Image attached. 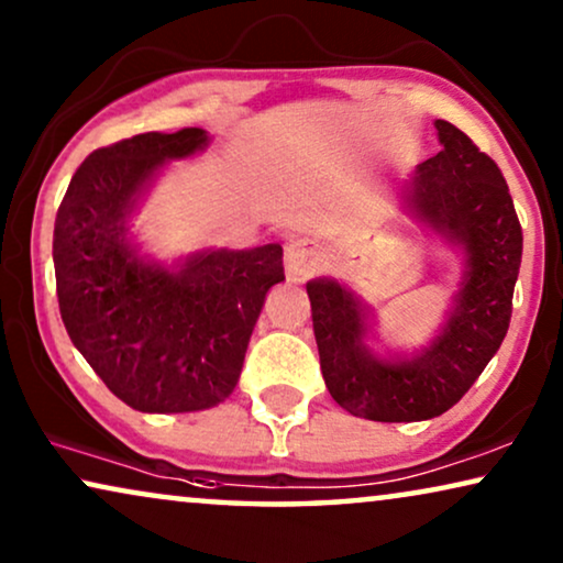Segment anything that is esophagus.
Returning a JSON list of instances; mask_svg holds the SVG:
<instances>
[{"mask_svg": "<svg viewBox=\"0 0 563 563\" xmlns=\"http://www.w3.org/2000/svg\"><path fill=\"white\" fill-rule=\"evenodd\" d=\"M284 264L291 279H307L318 268V251L310 241H291L284 251Z\"/></svg>", "mask_w": 563, "mask_h": 563, "instance_id": "esophagus-1", "label": "esophagus"}]
</instances>
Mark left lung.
<instances>
[{
    "label": "left lung",
    "mask_w": 563,
    "mask_h": 563,
    "mask_svg": "<svg viewBox=\"0 0 563 563\" xmlns=\"http://www.w3.org/2000/svg\"><path fill=\"white\" fill-rule=\"evenodd\" d=\"M441 151L402 189L422 225L464 253L461 289L433 341L412 356L368 349L366 305L335 279L307 282L322 379L356 418L418 422L451 410L505 341L520 272L522 230L499 166L456 125L435 120Z\"/></svg>",
    "instance_id": "obj_1"
}]
</instances>
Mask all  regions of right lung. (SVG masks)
<instances>
[{
    "instance_id": "1",
    "label": "right lung",
    "mask_w": 563,
    "mask_h": 563,
    "mask_svg": "<svg viewBox=\"0 0 563 563\" xmlns=\"http://www.w3.org/2000/svg\"><path fill=\"white\" fill-rule=\"evenodd\" d=\"M202 128L143 133L84 158L53 228L60 320L107 389L141 412L225 402L266 291L284 282L282 245L197 251L176 266L143 258L130 214L168 161L205 151Z\"/></svg>"
}]
</instances>
